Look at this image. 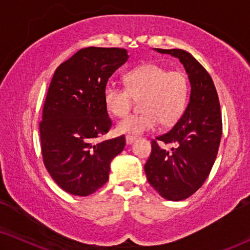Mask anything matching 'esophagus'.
Wrapping results in <instances>:
<instances>
[{
  "label": "esophagus",
  "mask_w": 250,
  "mask_h": 250,
  "mask_svg": "<svg viewBox=\"0 0 250 250\" xmlns=\"http://www.w3.org/2000/svg\"><path fill=\"white\" fill-rule=\"evenodd\" d=\"M125 140H126V145H132V143L136 140V138H135V136H132V135H127L125 138Z\"/></svg>",
  "instance_id": "34e87169"
}]
</instances>
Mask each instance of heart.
Returning a JSON list of instances; mask_svg holds the SVG:
<instances>
[{
    "label": "heart",
    "instance_id": "obj_1",
    "mask_svg": "<svg viewBox=\"0 0 250 250\" xmlns=\"http://www.w3.org/2000/svg\"><path fill=\"white\" fill-rule=\"evenodd\" d=\"M125 87L108 83L104 100L112 116L127 115L139 101L142 112L129 115L118 122L116 131L139 135L164 126L175 124L186 110L189 100V80L181 70H168L156 63H146L129 70L124 77Z\"/></svg>",
    "mask_w": 250,
    "mask_h": 250
}]
</instances>
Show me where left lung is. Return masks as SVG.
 <instances>
[{"label":"left lung","instance_id":"left-lung-1","mask_svg":"<svg viewBox=\"0 0 250 250\" xmlns=\"http://www.w3.org/2000/svg\"><path fill=\"white\" fill-rule=\"evenodd\" d=\"M179 58L191 83L190 100L174 127L151 141L145 165L146 180L163 198L180 201L189 198L209 175L222 135V114L217 91L208 71L192 54L182 49H157ZM158 142L175 143L170 152Z\"/></svg>","mask_w":250,"mask_h":250}]
</instances>
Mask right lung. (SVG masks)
<instances>
[{
    "label": "right lung",
    "instance_id": "add662e5",
    "mask_svg": "<svg viewBox=\"0 0 250 250\" xmlns=\"http://www.w3.org/2000/svg\"><path fill=\"white\" fill-rule=\"evenodd\" d=\"M127 59L121 47H85L53 75L40 122L41 149L47 172L68 193L84 197L104 187L111 160L124 149V135L95 140L112 125L104 87Z\"/></svg>",
    "mask_w": 250,
    "mask_h": 250
}]
</instances>
